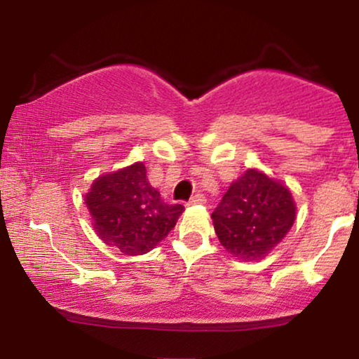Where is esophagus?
<instances>
[{
  "mask_svg": "<svg viewBox=\"0 0 359 359\" xmlns=\"http://www.w3.org/2000/svg\"><path fill=\"white\" fill-rule=\"evenodd\" d=\"M204 203H205V196L201 192L194 194V196L191 197V201H189V204H204Z\"/></svg>",
  "mask_w": 359,
  "mask_h": 359,
  "instance_id": "esophagus-1",
  "label": "esophagus"
}]
</instances>
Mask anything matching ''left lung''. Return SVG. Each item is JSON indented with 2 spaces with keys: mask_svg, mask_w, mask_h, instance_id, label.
<instances>
[{
  "mask_svg": "<svg viewBox=\"0 0 359 359\" xmlns=\"http://www.w3.org/2000/svg\"><path fill=\"white\" fill-rule=\"evenodd\" d=\"M211 217L221 245L233 257L253 262L266 257L290 231L295 203L282 182L248 168L229 185Z\"/></svg>",
  "mask_w": 359,
  "mask_h": 359,
  "instance_id": "obj_1",
  "label": "left lung"
}]
</instances>
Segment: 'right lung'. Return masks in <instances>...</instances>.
I'll list each match as a JSON object with an SVG mask.
<instances>
[{
  "label": "right lung",
  "mask_w": 359,
  "mask_h": 359,
  "mask_svg": "<svg viewBox=\"0 0 359 359\" xmlns=\"http://www.w3.org/2000/svg\"><path fill=\"white\" fill-rule=\"evenodd\" d=\"M86 205L97 236L131 257L154 250L184 211V205L163 203L142 162L97 177L86 194Z\"/></svg>",
  "instance_id": "add662e5"
}]
</instances>
